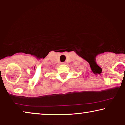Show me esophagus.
Returning <instances> with one entry per match:
<instances>
[{"label":"esophagus","mask_w":125,"mask_h":125,"mask_svg":"<svg viewBox=\"0 0 125 125\" xmlns=\"http://www.w3.org/2000/svg\"><path fill=\"white\" fill-rule=\"evenodd\" d=\"M66 63L64 62H62L61 64H66Z\"/></svg>","instance_id":"obj_1"}]
</instances>
